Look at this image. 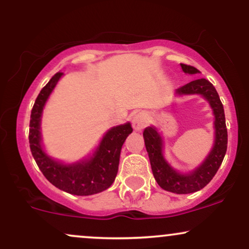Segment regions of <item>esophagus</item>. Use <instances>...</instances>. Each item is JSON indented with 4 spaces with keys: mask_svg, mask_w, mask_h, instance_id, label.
Wrapping results in <instances>:
<instances>
[{
    "mask_svg": "<svg viewBox=\"0 0 249 249\" xmlns=\"http://www.w3.org/2000/svg\"><path fill=\"white\" fill-rule=\"evenodd\" d=\"M148 117L145 112H137L132 116V126L136 131H142L147 125Z\"/></svg>",
    "mask_w": 249,
    "mask_h": 249,
    "instance_id": "1",
    "label": "esophagus"
}]
</instances>
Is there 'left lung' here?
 I'll return each mask as SVG.
<instances>
[{
	"mask_svg": "<svg viewBox=\"0 0 249 249\" xmlns=\"http://www.w3.org/2000/svg\"><path fill=\"white\" fill-rule=\"evenodd\" d=\"M187 75L200 73L198 69L186 64H180ZM176 97L201 96L212 108L214 116V142L210 153L201 164L188 172H180L172 167L164 156V138L156 126H147L142 132L145 146L150 158L154 179L162 190L177 194H188L204 188L218 172L227 151V128H226L225 111L218 92L211 82L199 78L187 83L174 91Z\"/></svg>",
	"mask_w": 249,
	"mask_h": 249,
	"instance_id": "left-lung-1",
	"label": "left lung"
}]
</instances>
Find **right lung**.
<instances>
[{"label": "right lung", "mask_w": 249, "mask_h": 249, "mask_svg": "<svg viewBox=\"0 0 249 249\" xmlns=\"http://www.w3.org/2000/svg\"><path fill=\"white\" fill-rule=\"evenodd\" d=\"M63 75L57 72L36 98L30 116V150L37 166L53 186L75 196H92L105 191L115 181L122 146L133 130L128 122L108 128L93 152L77 161H62L49 156L41 132L43 110Z\"/></svg>", "instance_id": "add662e5"}]
</instances>
